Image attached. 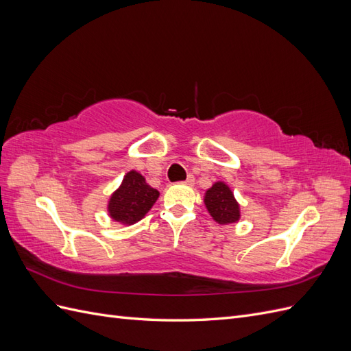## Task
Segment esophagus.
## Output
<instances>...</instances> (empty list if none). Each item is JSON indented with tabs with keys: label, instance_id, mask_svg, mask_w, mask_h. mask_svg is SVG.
Segmentation results:
<instances>
[{
	"label": "esophagus",
	"instance_id": "esophagus-1",
	"mask_svg": "<svg viewBox=\"0 0 351 351\" xmlns=\"http://www.w3.org/2000/svg\"><path fill=\"white\" fill-rule=\"evenodd\" d=\"M184 184H189V186H192L193 183H195V178H193V176H189L187 178H186V182H183Z\"/></svg>",
	"mask_w": 351,
	"mask_h": 351
}]
</instances>
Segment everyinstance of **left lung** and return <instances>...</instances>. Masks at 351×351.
I'll use <instances>...</instances> for the list:
<instances>
[{
  "mask_svg": "<svg viewBox=\"0 0 351 351\" xmlns=\"http://www.w3.org/2000/svg\"><path fill=\"white\" fill-rule=\"evenodd\" d=\"M205 205L218 224H232L240 219V206L226 183L217 182L206 190Z\"/></svg>",
  "mask_w": 351,
  "mask_h": 351,
  "instance_id": "8db88e82",
  "label": "left lung"
}]
</instances>
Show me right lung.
I'll return each instance as SVG.
<instances>
[{
	"label": "right lung",
	"instance_id": "obj_1",
	"mask_svg": "<svg viewBox=\"0 0 351 351\" xmlns=\"http://www.w3.org/2000/svg\"><path fill=\"white\" fill-rule=\"evenodd\" d=\"M158 197V190L147 184L142 174L130 171L108 202L110 217L121 224L132 226L147 214Z\"/></svg>",
	"mask_w": 351,
	"mask_h": 351
}]
</instances>
